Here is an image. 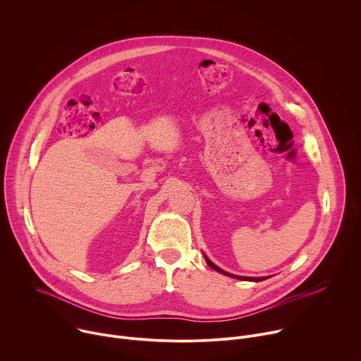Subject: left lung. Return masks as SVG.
Listing matches in <instances>:
<instances>
[{
	"mask_svg": "<svg viewBox=\"0 0 361 361\" xmlns=\"http://www.w3.org/2000/svg\"><path fill=\"white\" fill-rule=\"evenodd\" d=\"M204 255V259H205V262H207V264L213 269V270H216V271H219V273H221V274H224V276H228V277H233V279H237V280H245V281H263V280H266V279H269V277H241V276H235V274H231V273H227V271H224L223 269H220L219 266H216L207 255L205 254H202Z\"/></svg>",
	"mask_w": 361,
	"mask_h": 361,
	"instance_id": "left-lung-1",
	"label": "left lung"
}]
</instances>
